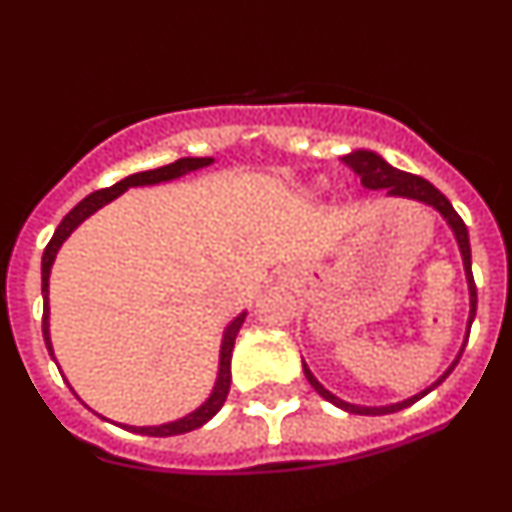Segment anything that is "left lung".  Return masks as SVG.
Returning a JSON list of instances; mask_svg holds the SVG:
<instances>
[{"mask_svg":"<svg viewBox=\"0 0 512 512\" xmlns=\"http://www.w3.org/2000/svg\"><path fill=\"white\" fill-rule=\"evenodd\" d=\"M342 163L349 165V168H352L354 173L359 175L361 185H366V188H371V190L386 188V193H389V195H404V198L421 200V203L433 205V208H436L438 213H441L443 218L448 220V225H451L453 232H456L458 247H461V255H463V265H466L468 287H471V317H468V334H471V324H473V319H476V304H478L476 282H473V272H471V240H468V227H466V223H463V220H461V215H458L456 210H453L451 200H448L446 195L441 193V190L433 188V185L428 183V180L418 178V175H414V173H404V170L391 168V165L386 163L384 158L376 156V153H369V151L349 153V156L342 158ZM458 359H461V356H458ZM458 359L453 361L451 369H448L446 374H443L441 379L436 381V384L428 386L426 391H421V394H416V396H411V399L401 401V404L381 406V409H366V406H354V404H347V401H342V399H339V396H334L332 391H327L322 384H319L317 379H314L312 371L307 369V364H304V376H307L309 384L314 386V391H317L319 396H324V399H327L329 404L339 406V409L349 411V414H359V416H384V414H394V411H401V409H406V406L416 404V401L423 399V396H426L428 391L436 389V386L441 384V381L446 379V376L451 374L453 369H456Z\"/></svg>","mask_w":512,"mask_h":512,"instance_id":"8db88e82","label":"left lung"}]
</instances>
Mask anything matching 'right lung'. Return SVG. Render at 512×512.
<instances>
[{
	"mask_svg": "<svg viewBox=\"0 0 512 512\" xmlns=\"http://www.w3.org/2000/svg\"><path fill=\"white\" fill-rule=\"evenodd\" d=\"M210 163H213V158H180V160H175V163L163 165V168L143 170V173H133V175H128V178L118 180V183L111 185V188H103V190H96V193L86 195V198L81 200V203L76 205V208L71 210V213L66 215L64 220H61L59 227H56L54 237H51L49 245H46L44 257H41V294H44V317H41V332H44V342H46V349H49V354H51V342H49V272H51V265H54V257H56V252H59L61 242H64L66 237H69L71 232L76 230V227L84 223L89 215H94L98 208H103V205L111 203L113 198H118L123 190L133 188V185H156V183H163V180H173V178H178V175L190 173V170L205 168V165H210ZM242 322H245V312H242L237 319H232L230 327L225 329L223 349H220L218 384H215L210 399L205 401L200 409H195L193 414L180 418V421L163 423V426H141V428L131 426L133 431L143 433V436H178V433L195 431V428H200L203 423H208L210 418L218 414V411L223 409L227 394H230V381H232L230 359H232V347H235V337H237V332H240Z\"/></svg>",
	"mask_w": 512,
	"mask_h": 512,
	"instance_id": "add662e5",
	"label": "right lung"
}]
</instances>
